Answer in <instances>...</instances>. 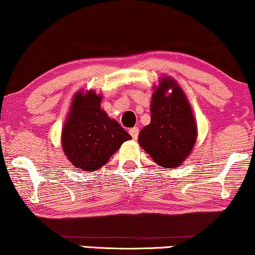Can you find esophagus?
I'll use <instances>...</instances> for the list:
<instances>
[{
	"label": "esophagus",
	"instance_id": "esophagus-1",
	"mask_svg": "<svg viewBox=\"0 0 255 255\" xmlns=\"http://www.w3.org/2000/svg\"><path fill=\"white\" fill-rule=\"evenodd\" d=\"M138 132H139V129L137 127H134L131 129H129V134L131 135V137L134 139H137L138 137Z\"/></svg>",
	"mask_w": 255,
	"mask_h": 255
}]
</instances>
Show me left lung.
Instances as JSON below:
<instances>
[{"label": "left lung", "instance_id": "8db88e82", "mask_svg": "<svg viewBox=\"0 0 255 255\" xmlns=\"http://www.w3.org/2000/svg\"><path fill=\"white\" fill-rule=\"evenodd\" d=\"M169 89L172 93L167 94ZM196 139L197 125L185 94L175 80L162 78L152 95L151 123L139 131V145L158 165L176 168Z\"/></svg>", "mask_w": 255, "mask_h": 255}]
</instances>
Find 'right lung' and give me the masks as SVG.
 I'll return each mask as SVG.
<instances>
[{"instance_id": "1", "label": "right lung", "mask_w": 255, "mask_h": 255, "mask_svg": "<svg viewBox=\"0 0 255 255\" xmlns=\"http://www.w3.org/2000/svg\"><path fill=\"white\" fill-rule=\"evenodd\" d=\"M102 96L78 91L62 131V145L71 164L85 172L104 166L131 136L101 109Z\"/></svg>"}]
</instances>
